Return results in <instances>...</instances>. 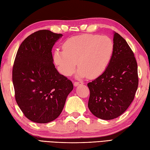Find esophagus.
Masks as SVG:
<instances>
[{
    "instance_id": "esophagus-1",
    "label": "esophagus",
    "mask_w": 150,
    "mask_h": 150,
    "mask_svg": "<svg viewBox=\"0 0 150 150\" xmlns=\"http://www.w3.org/2000/svg\"><path fill=\"white\" fill-rule=\"evenodd\" d=\"M83 84V83H81V82H78V81L74 82V86H79V85H81V84Z\"/></svg>"
}]
</instances>
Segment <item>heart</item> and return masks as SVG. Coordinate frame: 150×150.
<instances>
[{"label": "heart", "mask_w": 150, "mask_h": 150, "mask_svg": "<svg viewBox=\"0 0 150 150\" xmlns=\"http://www.w3.org/2000/svg\"><path fill=\"white\" fill-rule=\"evenodd\" d=\"M63 51L56 50L54 60L61 73L71 75L77 66L78 76L96 78L107 69L112 58L114 43L106 36L83 34L69 38L63 44Z\"/></svg>", "instance_id": "heart-1"}]
</instances>
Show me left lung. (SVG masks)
I'll return each mask as SVG.
<instances>
[{"mask_svg":"<svg viewBox=\"0 0 150 150\" xmlns=\"http://www.w3.org/2000/svg\"><path fill=\"white\" fill-rule=\"evenodd\" d=\"M114 52L107 69L88 83V106L93 115L102 120L118 118L133 101L139 85L138 67L134 53L127 42L114 33Z\"/></svg>","mask_w":150,"mask_h":150,"instance_id":"obj_1","label":"left lung"}]
</instances>
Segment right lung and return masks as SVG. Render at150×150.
Returning <instances> with one entry per match:
<instances>
[{"label":"right lung","mask_w":150,"mask_h":150,"mask_svg":"<svg viewBox=\"0 0 150 150\" xmlns=\"http://www.w3.org/2000/svg\"><path fill=\"white\" fill-rule=\"evenodd\" d=\"M62 34L41 30L28 36L17 51L12 70L15 98L31 121L46 124L61 114L72 82L55 68L52 49Z\"/></svg>","instance_id":"right-lung-1"}]
</instances>
